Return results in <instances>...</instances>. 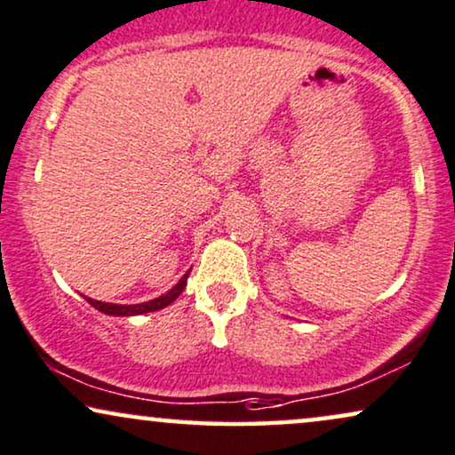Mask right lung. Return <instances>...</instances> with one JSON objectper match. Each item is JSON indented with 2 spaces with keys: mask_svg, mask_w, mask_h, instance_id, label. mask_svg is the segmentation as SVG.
Wrapping results in <instances>:
<instances>
[{
  "mask_svg": "<svg viewBox=\"0 0 455 455\" xmlns=\"http://www.w3.org/2000/svg\"><path fill=\"white\" fill-rule=\"evenodd\" d=\"M188 275H190V271H186L184 278H181L177 284L171 288L169 292L161 294V297L152 299V300H146V303H138V305H116V303H104V300H96V299H90L85 297L87 303L92 307H96L98 311H102L106 315H141V314H150V311H158V309H164V307L173 303V300L180 297L181 292H184V288L188 284Z\"/></svg>",
  "mask_w": 455,
  "mask_h": 455,
  "instance_id": "add662e5",
  "label": "right lung"
}]
</instances>
